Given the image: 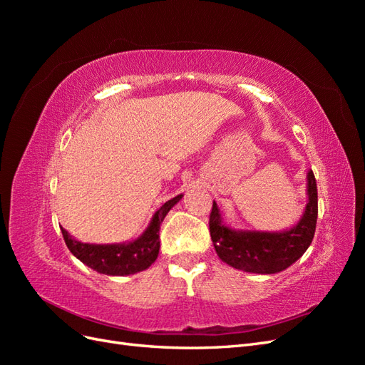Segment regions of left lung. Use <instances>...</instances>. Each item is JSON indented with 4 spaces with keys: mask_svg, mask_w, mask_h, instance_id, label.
Listing matches in <instances>:
<instances>
[{
    "mask_svg": "<svg viewBox=\"0 0 365 365\" xmlns=\"http://www.w3.org/2000/svg\"><path fill=\"white\" fill-rule=\"evenodd\" d=\"M307 195L309 202L300 222L282 233L231 230L222 222L213 201L208 225L217 256L230 267L247 272L274 274L291 267L312 244L315 235L318 192L312 170L307 173Z\"/></svg>",
    "mask_w": 365,
    "mask_h": 365,
    "instance_id": "1",
    "label": "left lung"
}]
</instances>
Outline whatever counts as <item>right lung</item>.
<instances>
[{
  "instance_id": "obj_1",
  "label": "right lung",
  "mask_w": 365,
  "mask_h": 365,
  "mask_svg": "<svg viewBox=\"0 0 365 365\" xmlns=\"http://www.w3.org/2000/svg\"><path fill=\"white\" fill-rule=\"evenodd\" d=\"M182 195L161 205L153 215L148 230L130 244L117 245H90L71 239L67 230H62V236L68 250L91 269L108 275H129L149 268L157 260L160 251V225L169 210L178 202Z\"/></svg>"
}]
</instances>
